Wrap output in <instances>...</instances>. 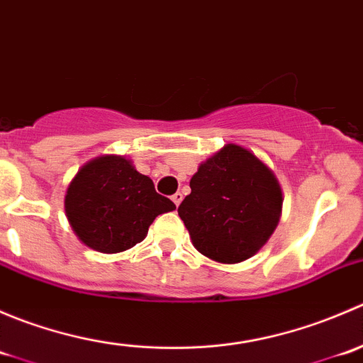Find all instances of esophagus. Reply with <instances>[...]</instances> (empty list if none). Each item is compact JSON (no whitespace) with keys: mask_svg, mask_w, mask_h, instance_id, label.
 Segmentation results:
<instances>
[{"mask_svg":"<svg viewBox=\"0 0 363 363\" xmlns=\"http://www.w3.org/2000/svg\"><path fill=\"white\" fill-rule=\"evenodd\" d=\"M172 200H174V203L179 207V205H181V202H182V193L177 191L175 195H172Z\"/></svg>","mask_w":363,"mask_h":363,"instance_id":"34e87169","label":"esophagus"}]
</instances>
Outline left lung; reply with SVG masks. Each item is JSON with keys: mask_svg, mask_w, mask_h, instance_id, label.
I'll list each match as a JSON object with an SVG mask.
<instances>
[{"mask_svg": "<svg viewBox=\"0 0 363 363\" xmlns=\"http://www.w3.org/2000/svg\"><path fill=\"white\" fill-rule=\"evenodd\" d=\"M179 205L193 246L218 263H240L262 250L277 228L283 189L250 149L226 144L202 161Z\"/></svg>", "mask_w": 363, "mask_h": 363, "instance_id": "obj_1", "label": "left lung"}]
</instances>
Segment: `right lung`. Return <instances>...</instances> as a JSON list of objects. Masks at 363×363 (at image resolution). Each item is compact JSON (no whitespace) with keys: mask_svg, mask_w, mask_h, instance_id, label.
Wrapping results in <instances>:
<instances>
[{"mask_svg":"<svg viewBox=\"0 0 363 363\" xmlns=\"http://www.w3.org/2000/svg\"><path fill=\"white\" fill-rule=\"evenodd\" d=\"M126 156L104 155L87 161L69 182L65 211L82 244L105 255L142 242L156 216L174 211Z\"/></svg>","mask_w":363,"mask_h":363,"instance_id":"obj_1","label":"right lung"}]
</instances>
